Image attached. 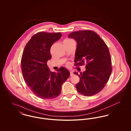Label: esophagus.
Here are the masks:
<instances>
[{
    "instance_id": "34e87169",
    "label": "esophagus",
    "mask_w": 131,
    "mask_h": 131,
    "mask_svg": "<svg viewBox=\"0 0 131 131\" xmlns=\"http://www.w3.org/2000/svg\"><path fill=\"white\" fill-rule=\"evenodd\" d=\"M74 75V74L73 73V72L72 71H70V76H73Z\"/></svg>"
}]
</instances>
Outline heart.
<instances>
[{"label":"heart","mask_w":131,"mask_h":131,"mask_svg":"<svg viewBox=\"0 0 131 131\" xmlns=\"http://www.w3.org/2000/svg\"><path fill=\"white\" fill-rule=\"evenodd\" d=\"M73 41V40H71V39H65V40L64 41V42L68 43V42H71V41ZM67 65H69L68 63L67 64Z\"/></svg>","instance_id":"b5f03b06"}]
</instances>
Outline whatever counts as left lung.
<instances>
[{
  "label": "left lung",
  "mask_w": 131,
  "mask_h": 131,
  "mask_svg": "<svg viewBox=\"0 0 131 131\" xmlns=\"http://www.w3.org/2000/svg\"><path fill=\"white\" fill-rule=\"evenodd\" d=\"M69 38L77 43L75 66L86 64V70L78 75L80 80L75 88L85 96H92L105 87L112 72V61L108 48L95 32L89 30L71 33Z\"/></svg>",
  "instance_id": "1"
}]
</instances>
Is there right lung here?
<instances>
[{"label": "right lung", "mask_w": 131, "mask_h": 131, "mask_svg": "<svg viewBox=\"0 0 131 131\" xmlns=\"http://www.w3.org/2000/svg\"><path fill=\"white\" fill-rule=\"evenodd\" d=\"M61 36L60 32H38L32 36L24 50L21 59L24 79L32 92L40 98L57 97L63 83L70 77L67 69L61 67L57 72H51L47 64L51 57V46Z\"/></svg>", "instance_id": "1"}]
</instances>
